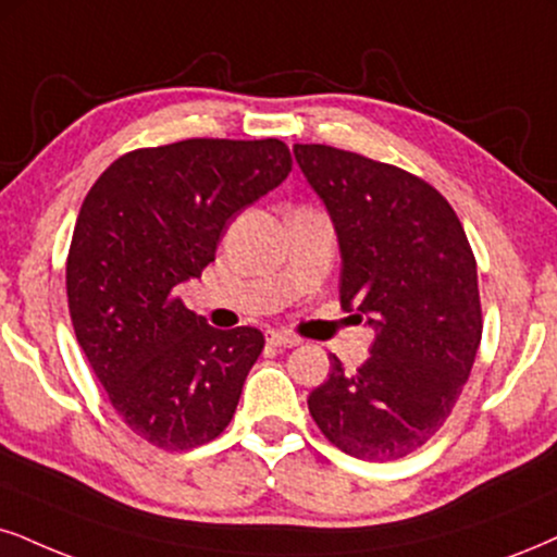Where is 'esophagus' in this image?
Listing matches in <instances>:
<instances>
[{"label": "esophagus", "instance_id": "34e87169", "mask_svg": "<svg viewBox=\"0 0 557 557\" xmlns=\"http://www.w3.org/2000/svg\"><path fill=\"white\" fill-rule=\"evenodd\" d=\"M265 343L273 348H294V346H299V338H294V335H286V333H278V331H265Z\"/></svg>", "mask_w": 557, "mask_h": 557}]
</instances>
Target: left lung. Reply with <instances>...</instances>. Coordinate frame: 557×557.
I'll return each instance as SVG.
<instances>
[{"instance_id":"1","label":"left lung","mask_w":557,"mask_h":557,"mask_svg":"<svg viewBox=\"0 0 557 557\" xmlns=\"http://www.w3.org/2000/svg\"><path fill=\"white\" fill-rule=\"evenodd\" d=\"M341 247V305L374 331L369 359L307 397L346 455L387 462L429 442L462 395L483 335L478 265L446 198L393 164L294 144Z\"/></svg>"}]
</instances>
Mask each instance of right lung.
<instances>
[{
	"mask_svg": "<svg viewBox=\"0 0 557 557\" xmlns=\"http://www.w3.org/2000/svg\"><path fill=\"white\" fill-rule=\"evenodd\" d=\"M289 170L278 139H185L119 157L89 188L66 260L69 314L115 413L144 442L194 449L235 416L263 333L216 331L175 289Z\"/></svg>",
	"mask_w": 557,
	"mask_h": 557,
	"instance_id": "1",
	"label": "right lung"
}]
</instances>
